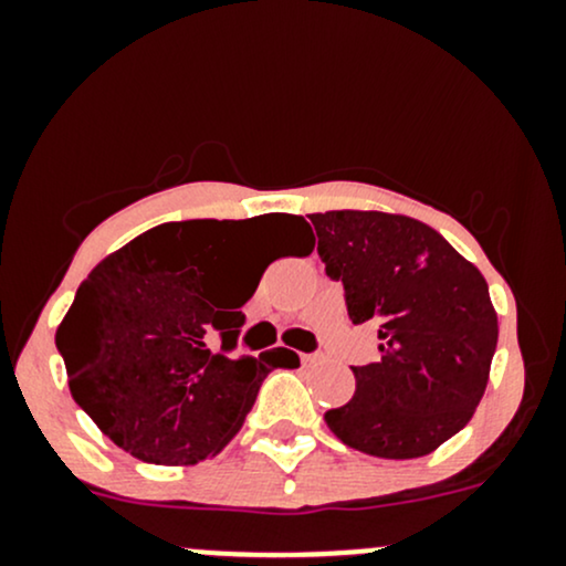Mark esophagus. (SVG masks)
<instances>
[{"label":"esophagus","instance_id":"34e87169","mask_svg":"<svg viewBox=\"0 0 566 566\" xmlns=\"http://www.w3.org/2000/svg\"><path fill=\"white\" fill-rule=\"evenodd\" d=\"M301 359H303V365H314V361L319 359V354H301Z\"/></svg>","mask_w":566,"mask_h":566}]
</instances>
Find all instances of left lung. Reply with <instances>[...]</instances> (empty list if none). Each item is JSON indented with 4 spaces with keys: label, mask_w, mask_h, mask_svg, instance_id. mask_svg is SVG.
<instances>
[{
    "label": "left lung",
    "mask_w": 566,
    "mask_h": 566,
    "mask_svg": "<svg viewBox=\"0 0 566 566\" xmlns=\"http://www.w3.org/2000/svg\"><path fill=\"white\" fill-rule=\"evenodd\" d=\"M308 218L350 322H375L380 337V359L350 367L356 391L324 420L350 450L423 458L469 423L484 396L497 346L490 287L420 220L359 210Z\"/></svg>",
    "instance_id": "left-lung-1"
}]
</instances>
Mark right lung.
Returning a JSON list of instances; mask_svg holds the SVG:
<instances>
[{
    "label": "right lung",
    "instance_id": "obj_1",
    "mask_svg": "<svg viewBox=\"0 0 566 566\" xmlns=\"http://www.w3.org/2000/svg\"><path fill=\"white\" fill-rule=\"evenodd\" d=\"M237 223L178 220L135 237L90 271L55 333L76 405L143 463L193 465L220 452L265 375L301 365L287 348L233 359L239 308L261 282H231ZM269 223L297 255L314 250L303 218L276 212Z\"/></svg>",
    "mask_w": 566,
    "mask_h": 566
}]
</instances>
